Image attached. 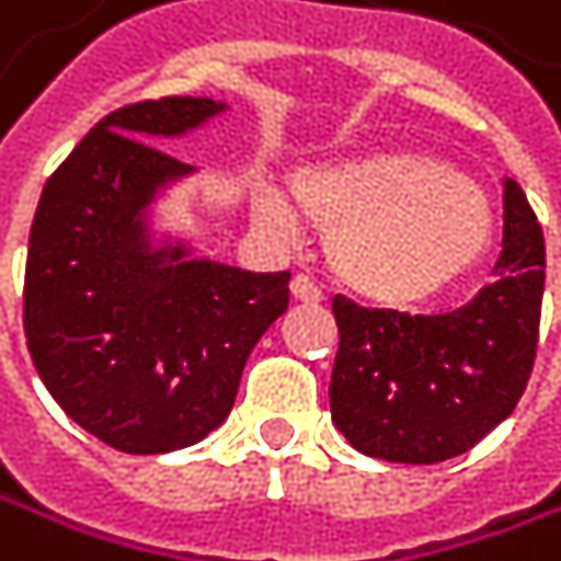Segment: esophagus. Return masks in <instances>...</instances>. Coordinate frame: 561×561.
Segmentation results:
<instances>
[{
  "label": "esophagus",
  "mask_w": 561,
  "mask_h": 561,
  "mask_svg": "<svg viewBox=\"0 0 561 561\" xmlns=\"http://www.w3.org/2000/svg\"><path fill=\"white\" fill-rule=\"evenodd\" d=\"M290 294H294V300H304V304H320L323 300V290L313 284V277H307V274H297L294 280H290Z\"/></svg>",
  "instance_id": "34e87169"
}]
</instances>
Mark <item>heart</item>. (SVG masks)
<instances>
[{"label":"heart","mask_w":561,"mask_h":561,"mask_svg":"<svg viewBox=\"0 0 561 561\" xmlns=\"http://www.w3.org/2000/svg\"><path fill=\"white\" fill-rule=\"evenodd\" d=\"M294 197L317 225L330 228L333 274L367 300L410 307L462 280L493 248V204L466 174L403 148H374L304 164ZM254 218L294 234L290 201L257 184Z\"/></svg>","instance_id":"b5f03b06"}]
</instances>
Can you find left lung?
<instances>
[{"mask_svg": "<svg viewBox=\"0 0 561 561\" xmlns=\"http://www.w3.org/2000/svg\"><path fill=\"white\" fill-rule=\"evenodd\" d=\"M542 287V228L523 187L506 178L496 280L466 307L410 317L333 297V426L354 449L387 462L462 456L516 410L529 383Z\"/></svg>", "mask_w": 561, "mask_h": 561, "instance_id": "1", "label": "left lung"}]
</instances>
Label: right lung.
I'll return each mask as SVG.
<instances>
[{"label": "right lung", "instance_id": "obj_1", "mask_svg": "<svg viewBox=\"0 0 561 561\" xmlns=\"http://www.w3.org/2000/svg\"><path fill=\"white\" fill-rule=\"evenodd\" d=\"M228 108L171 95L112 112L35 207L22 297L32 364L68 416L122 453H171L218 430L290 300L287 271L197 257L158 221V201L197 171L158 145Z\"/></svg>", "mask_w": 561, "mask_h": 561}]
</instances>
